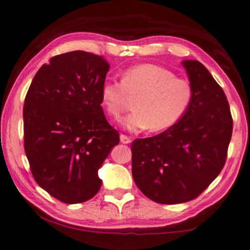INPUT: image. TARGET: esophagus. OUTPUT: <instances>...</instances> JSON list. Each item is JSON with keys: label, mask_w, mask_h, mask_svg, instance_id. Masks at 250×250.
I'll return each mask as SVG.
<instances>
[{"label": "esophagus", "mask_w": 250, "mask_h": 250, "mask_svg": "<svg viewBox=\"0 0 250 250\" xmlns=\"http://www.w3.org/2000/svg\"><path fill=\"white\" fill-rule=\"evenodd\" d=\"M120 141L122 142V144L128 145V144H130V142H131V139H130L128 136H125V134H120Z\"/></svg>", "instance_id": "1"}]
</instances>
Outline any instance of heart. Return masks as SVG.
Returning <instances> with one entry per match:
<instances>
[{
  "label": "heart",
  "mask_w": 250,
  "mask_h": 250,
  "mask_svg": "<svg viewBox=\"0 0 250 250\" xmlns=\"http://www.w3.org/2000/svg\"><path fill=\"white\" fill-rule=\"evenodd\" d=\"M192 86L164 66L140 64L126 69L121 82L108 80L102 84L101 101L111 117L119 120L133 100V112L122 125L131 131L148 128L160 132L176 125L192 100Z\"/></svg>",
  "instance_id": "1"
}]
</instances>
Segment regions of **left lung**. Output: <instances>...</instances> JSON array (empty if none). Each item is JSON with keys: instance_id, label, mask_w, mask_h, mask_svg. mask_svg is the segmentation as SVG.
Listing matches in <instances>:
<instances>
[{"instance_id": "8db88e82", "label": "left lung", "mask_w": 250, "mask_h": 250, "mask_svg": "<svg viewBox=\"0 0 250 250\" xmlns=\"http://www.w3.org/2000/svg\"><path fill=\"white\" fill-rule=\"evenodd\" d=\"M192 100L176 125L131 145L132 177L149 199L162 205L193 200L227 159L232 117L227 97L206 66L186 60Z\"/></svg>"}]
</instances>
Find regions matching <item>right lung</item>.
Wrapping results in <instances>:
<instances>
[{
  "mask_svg": "<svg viewBox=\"0 0 250 250\" xmlns=\"http://www.w3.org/2000/svg\"><path fill=\"white\" fill-rule=\"evenodd\" d=\"M109 68L104 58L85 51L59 54L39 69L27 90L23 124L31 172L64 204L97 195L98 169L120 141L101 106Z\"/></svg>",
  "mask_w": 250,
  "mask_h": 250,
  "instance_id": "obj_1",
  "label": "right lung"
}]
</instances>
